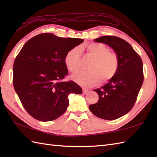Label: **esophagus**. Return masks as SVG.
Returning a JSON list of instances; mask_svg holds the SVG:
<instances>
[{"instance_id": "1", "label": "esophagus", "mask_w": 157, "mask_h": 157, "mask_svg": "<svg viewBox=\"0 0 157 157\" xmlns=\"http://www.w3.org/2000/svg\"><path fill=\"white\" fill-rule=\"evenodd\" d=\"M88 89H86V88H83L82 89V92H83V94H87V93L88 92Z\"/></svg>"}]
</instances>
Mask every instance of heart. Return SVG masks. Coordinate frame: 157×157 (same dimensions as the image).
Segmentation results:
<instances>
[{
  "instance_id": "1",
  "label": "heart",
  "mask_w": 157,
  "mask_h": 157,
  "mask_svg": "<svg viewBox=\"0 0 157 157\" xmlns=\"http://www.w3.org/2000/svg\"><path fill=\"white\" fill-rule=\"evenodd\" d=\"M88 54L93 58L88 71H79L71 76L73 81L79 85L89 87L97 85L102 79L106 82L112 79L119 67V59L107 46L99 43H92L86 46ZM80 62V50L73 48L66 53L64 63L69 71H78Z\"/></svg>"
}]
</instances>
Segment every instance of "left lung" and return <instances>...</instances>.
Returning <instances> with one entry per match:
<instances>
[{
	"label": "left lung",
	"mask_w": 157,
	"mask_h": 157,
	"mask_svg": "<svg viewBox=\"0 0 157 157\" xmlns=\"http://www.w3.org/2000/svg\"><path fill=\"white\" fill-rule=\"evenodd\" d=\"M94 41L113 48L119 59V67L107 84L94 90L99 99L89 109L99 118L114 120L127 114L135 104L144 80L142 61L132 46L121 38L103 36Z\"/></svg>",
	"instance_id": "8db88e82"
}]
</instances>
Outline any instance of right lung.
I'll list each match as a JSON object with an SVG mask.
<instances>
[{"label": "right lung", "instance_id": "1", "mask_svg": "<svg viewBox=\"0 0 157 157\" xmlns=\"http://www.w3.org/2000/svg\"><path fill=\"white\" fill-rule=\"evenodd\" d=\"M83 42L51 33L40 34L29 39L17 56L13 86L23 107L34 119H57L66 111L69 95L82 93L76 83L62 79L68 73L64 63L66 53Z\"/></svg>", "mask_w": 157, "mask_h": 157}]
</instances>
